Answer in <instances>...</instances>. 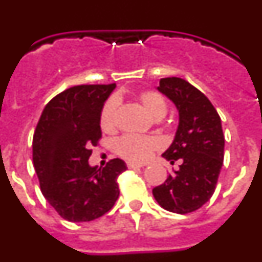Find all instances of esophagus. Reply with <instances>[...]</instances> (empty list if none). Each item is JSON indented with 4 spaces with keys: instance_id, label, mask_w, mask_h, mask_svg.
<instances>
[{
    "instance_id": "1",
    "label": "esophagus",
    "mask_w": 262,
    "mask_h": 262,
    "mask_svg": "<svg viewBox=\"0 0 262 262\" xmlns=\"http://www.w3.org/2000/svg\"><path fill=\"white\" fill-rule=\"evenodd\" d=\"M127 166H128L129 169H136V168H143V164H138V163H131V161H128L127 163Z\"/></svg>"
}]
</instances>
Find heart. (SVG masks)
Returning a JSON list of instances; mask_svg holds the SVG:
<instances>
[{"label": "heart", "instance_id": "1", "mask_svg": "<svg viewBox=\"0 0 262 262\" xmlns=\"http://www.w3.org/2000/svg\"><path fill=\"white\" fill-rule=\"evenodd\" d=\"M139 99L143 107L154 119H161L165 117L168 106L165 99L157 92L147 90L143 92ZM118 99L110 98L106 101L99 115V124L105 133H113L117 128ZM160 147V142L156 138H144V136L126 135L122 136L115 143V151L119 156L133 161V163H143L151 157L152 152Z\"/></svg>", "mask_w": 262, "mask_h": 262}]
</instances>
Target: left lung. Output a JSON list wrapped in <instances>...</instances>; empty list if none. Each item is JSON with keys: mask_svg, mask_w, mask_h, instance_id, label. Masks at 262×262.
Wrapping results in <instances>:
<instances>
[{"mask_svg": "<svg viewBox=\"0 0 262 262\" xmlns=\"http://www.w3.org/2000/svg\"><path fill=\"white\" fill-rule=\"evenodd\" d=\"M157 90L178 111L177 131L163 157L181 165L152 194L163 209L187 214L209 202L215 191L224 157L222 120L209 98L182 78H161Z\"/></svg>", "mask_w": 262, "mask_h": 262, "instance_id": "obj_1", "label": "left lung"}]
</instances>
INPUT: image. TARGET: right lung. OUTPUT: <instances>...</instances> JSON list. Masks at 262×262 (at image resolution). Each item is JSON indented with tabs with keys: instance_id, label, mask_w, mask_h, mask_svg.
<instances>
[{
	"instance_id": "obj_1",
	"label": "right lung",
	"mask_w": 262,
	"mask_h": 262,
	"mask_svg": "<svg viewBox=\"0 0 262 262\" xmlns=\"http://www.w3.org/2000/svg\"><path fill=\"white\" fill-rule=\"evenodd\" d=\"M114 89L115 84L69 88L47 103L36 126L32 161L41 193L66 221H94L119 196L123 160H110L105 168L88 161L102 136L99 115Z\"/></svg>"
}]
</instances>
